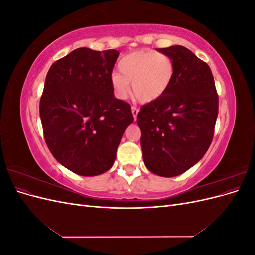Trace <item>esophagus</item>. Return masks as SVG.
Here are the masks:
<instances>
[{
  "instance_id": "obj_1",
  "label": "esophagus",
  "mask_w": 255,
  "mask_h": 255,
  "mask_svg": "<svg viewBox=\"0 0 255 255\" xmlns=\"http://www.w3.org/2000/svg\"><path fill=\"white\" fill-rule=\"evenodd\" d=\"M138 112H139V110H138L137 107H135V106H132V114H133L134 120H136V118H137V114H138Z\"/></svg>"
}]
</instances>
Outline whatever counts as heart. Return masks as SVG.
I'll return each mask as SVG.
<instances>
[{
  "instance_id": "obj_1",
  "label": "heart",
  "mask_w": 255,
  "mask_h": 255,
  "mask_svg": "<svg viewBox=\"0 0 255 255\" xmlns=\"http://www.w3.org/2000/svg\"><path fill=\"white\" fill-rule=\"evenodd\" d=\"M119 73L112 74L114 95L126 99L133 85L135 98L151 103L163 96L173 79L174 65L166 54L155 51H136L123 56L118 64Z\"/></svg>"
}]
</instances>
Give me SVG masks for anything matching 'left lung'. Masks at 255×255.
I'll return each mask as SVG.
<instances>
[{
  "mask_svg": "<svg viewBox=\"0 0 255 255\" xmlns=\"http://www.w3.org/2000/svg\"><path fill=\"white\" fill-rule=\"evenodd\" d=\"M170 57L173 79L156 101L141 106L137 125L145 167L165 177L184 173L210 148L218 116L211 68L182 45L156 49Z\"/></svg>",
  "mask_w": 255,
  "mask_h": 255,
  "instance_id": "8db88e82",
  "label": "left lung"
}]
</instances>
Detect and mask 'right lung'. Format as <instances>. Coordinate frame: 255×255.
Segmentation results:
<instances>
[{
    "mask_svg": "<svg viewBox=\"0 0 255 255\" xmlns=\"http://www.w3.org/2000/svg\"><path fill=\"white\" fill-rule=\"evenodd\" d=\"M118 56L117 50L79 48L56 60L45 78L39 104L44 139L58 163L76 174L110 170L134 121L111 84Z\"/></svg>",
    "mask_w": 255,
    "mask_h": 255,
    "instance_id": "right-lung-1",
    "label": "right lung"
}]
</instances>
